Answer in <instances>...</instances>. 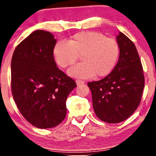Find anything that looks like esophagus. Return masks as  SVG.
Wrapping results in <instances>:
<instances>
[{"label":"esophagus","mask_w":156,"mask_h":156,"mask_svg":"<svg viewBox=\"0 0 156 156\" xmlns=\"http://www.w3.org/2000/svg\"><path fill=\"white\" fill-rule=\"evenodd\" d=\"M76 84L77 85H80V84H83L84 83H85V81H83V80H76Z\"/></svg>","instance_id":"obj_1"}]
</instances>
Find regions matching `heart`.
Listing matches in <instances>:
<instances>
[{
	"instance_id": "1",
	"label": "heart",
	"mask_w": 156,
	"mask_h": 156,
	"mask_svg": "<svg viewBox=\"0 0 156 156\" xmlns=\"http://www.w3.org/2000/svg\"><path fill=\"white\" fill-rule=\"evenodd\" d=\"M53 58L60 67L73 65L81 55L83 62L68 70V75L78 78L104 77L112 72L119 58V48L115 39L96 31H81L67 42L58 41L53 49Z\"/></svg>"
}]
</instances>
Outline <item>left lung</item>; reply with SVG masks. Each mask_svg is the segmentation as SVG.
I'll return each mask as SVG.
<instances>
[{"label":"left lung","instance_id":"obj_1","mask_svg":"<svg viewBox=\"0 0 156 156\" xmlns=\"http://www.w3.org/2000/svg\"><path fill=\"white\" fill-rule=\"evenodd\" d=\"M119 56L110 74L89 82L97 117L108 123H118L133 114L141 102L144 87L142 65L135 44L124 34L117 37Z\"/></svg>","mask_w":156,"mask_h":156}]
</instances>
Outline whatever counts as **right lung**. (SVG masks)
I'll return each mask as SVG.
<instances>
[{"instance_id":"right-lung-1","label":"right lung","mask_w":156,"mask_h":156,"mask_svg":"<svg viewBox=\"0 0 156 156\" xmlns=\"http://www.w3.org/2000/svg\"><path fill=\"white\" fill-rule=\"evenodd\" d=\"M56 39L37 30L15 48L12 58V91L21 114L38 128H51L66 117L67 96L74 80L57 67L53 55Z\"/></svg>"}]
</instances>
